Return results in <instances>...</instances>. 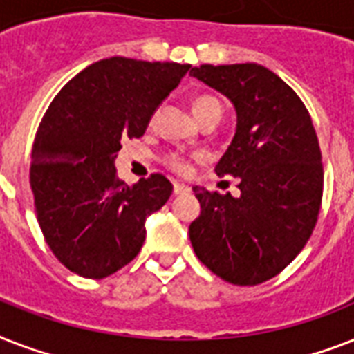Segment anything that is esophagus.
Listing matches in <instances>:
<instances>
[{
    "label": "esophagus",
    "instance_id": "esophagus-1",
    "mask_svg": "<svg viewBox=\"0 0 354 354\" xmlns=\"http://www.w3.org/2000/svg\"><path fill=\"white\" fill-rule=\"evenodd\" d=\"M172 193H174V194H187V193H191V187H189V185H185V183L174 182V185H172Z\"/></svg>",
    "mask_w": 354,
    "mask_h": 354
}]
</instances>
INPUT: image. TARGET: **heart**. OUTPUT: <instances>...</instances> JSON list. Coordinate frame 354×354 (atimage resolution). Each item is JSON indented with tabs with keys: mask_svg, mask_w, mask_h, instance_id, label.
Masks as SVG:
<instances>
[{
	"mask_svg": "<svg viewBox=\"0 0 354 354\" xmlns=\"http://www.w3.org/2000/svg\"><path fill=\"white\" fill-rule=\"evenodd\" d=\"M194 112H196V115L200 118H204V115H207V113H213V112H218L222 113V104L221 101L216 99V97L213 95H207V93H204V95H198L196 99H194ZM165 165L171 169L172 172H176V174H182V176H185V174H191V171H193V158L187 154H183V152H169L165 158Z\"/></svg>",
	"mask_w": 354,
	"mask_h": 354,
	"instance_id": "b5f03b06",
	"label": "heart"
}]
</instances>
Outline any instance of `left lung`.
I'll list each match as a JSON object with an SVG mask.
<instances>
[{
	"mask_svg": "<svg viewBox=\"0 0 354 354\" xmlns=\"http://www.w3.org/2000/svg\"><path fill=\"white\" fill-rule=\"evenodd\" d=\"M191 77L235 104L236 132L216 174L239 178L241 196L194 187L189 226L196 257L227 283L253 286L296 259L318 221L324 163L310 113L297 93L259 64H204Z\"/></svg>",
	"mask_w": 354,
	"mask_h": 354,
	"instance_id": "8db88e82",
	"label": "left lung"
}]
</instances>
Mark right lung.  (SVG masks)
I'll use <instances>...</instances> for the list:
<instances>
[{"label": "right lung", "mask_w": 354, "mask_h": 354, "mask_svg": "<svg viewBox=\"0 0 354 354\" xmlns=\"http://www.w3.org/2000/svg\"><path fill=\"white\" fill-rule=\"evenodd\" d=\"M189 64L112 57L75 75L47 108L30 154L36 218L55 257L86 279L127 266L145 242V218L172 183L154 172L128 187L113 161L122 139L141 138Z\"/></svg>", "instance_id": "right-lung-1"}]
</instances>
